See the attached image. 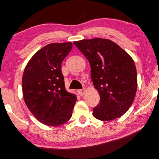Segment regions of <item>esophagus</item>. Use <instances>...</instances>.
<instances>
[{
    "instance_id": "esophagus-1",
    "label": "esophagus",
    "mask_w": 159,
    "mask_h": 159,
    "mask_svg": "<svg viewBox=\"0 0 159 159\" xmlns=\"http://www.w3.org/2000/svg\"><path fill=\"white\" fill-rule=\"evenodd\" d=\"M78 92V94L81 95V96H83V95H84L86 93V89L85 88H84V89H79Z\"/></svg>"
}]
</instances>
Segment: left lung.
I'll return each mask as SVG.
<instances>
[{
	"mask_svg": "<svg viewBox=\"0 0 159 159\" xmlns=\"http://www.w3.org/2000/svg\"><path fill=\"white\" fill-rule=\"evenodd\" d=\"M74 44L89 61L92 81L100 95L93 116L104 121L121 117L130 107L136 93L134 61L109 39H84Z\"/></svg>",
	"mask_w": 159,
	"mask_h": 159,
	"instance_id": "8db88e82",
	"label": "left lung"
}]
</instances>
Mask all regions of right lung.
<instances>
[{
	"instance_id": "obj_1",
	"label": "right lung",
	"mask_w": 159,
	"mask_h": 159,
	"mask_svg": "<svg viewBox=\"0 0 159 159\" xmlns=\"http://www.w3.org/2000/svg\"><path fill=\"white\" fill-rule=\"evenodd\" d=\"M72 48L71 42L49 43L39 49L25 67L22 78L25 104L45 125H62L72 117L77 97L66 90L61 72V63Z\"/></svg>"
}]
</instances>
